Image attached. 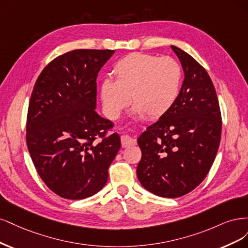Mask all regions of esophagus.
Returning <instances> with one entry per match:
<instances>
[{
  "label": "esophagus",
  "instance_id": "obj_1",
  "mask_svg": "<svg viewBox=\"0 0 248 248\" xmlns=\"http://www.w3.org/2000/svg\"><path fill=\"white\" fill-rule=\"evenodd\" d=\"M121 141H122V146L123 147H129V146H132V145L136 144V140L132 139L131 137H129V136H126V135L122 136Z\"/></svg>",
  "mask_w": 248,
  "mask_h": 248
}]
</instances>
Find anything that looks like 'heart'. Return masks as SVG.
<instances>
[{
    "label": "heart",
    "instance_id": "1",
    "mask_svg": "<svg viewBox=\"0 0 248 248\" xmlns=\"http://www.w3.org/2000/svg\"><path fill=\"white\" fill-rule=\"evenodd\" d=\"M113 75L115 81L106 79L100 91L110 119L121 115L130 98L136 112L155 119L165 115L179 97L182 71L170 57L130 53L115 63Z\"/></svg>",
    "mask_w": 248,
    "mask_h": 248
}]
</instances>
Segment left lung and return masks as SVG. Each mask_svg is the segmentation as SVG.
Instances as JSON below:
<instances>
[{
  "label": "left lung",
  "mask_w": 248,
  "mask_h": 248,
  "mask_svg": "<svg viewBox=\"0 0 248 248\" xmlns=\"http://www.w3.org/2000/svg\"><path fill=\"white\" fill-rule=\"evenodd\" d=\"M171 48L185 72L179 97L138 139L142 157L137 177L143 187L164 198L185 196L205 179L217 154L222 124L207 71L188 53Z\"/></svg>",
  "instance_id": "obj_1"
}]
</instances>
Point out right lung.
Returning a JSON list of instances; mask_svg holds the SVG:
<instances>
[{"label": "right lung", "instance_id": "1", "mask_svg": "<svg viewBox=\"0 0 248 248\" xmlns=\"http://www.w3.org/2000/svg\"><path fill=\"white\" fill-rule=\"evenodd\" d=\"M111 49H76L52 60L39 75L27 117V145L54 194L81 200L105 186L121 148L113 123L95 112L99 71Z\"/></svg>", "mask_w": 248, "mask_h": 248}]
</instances>
